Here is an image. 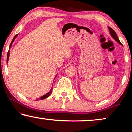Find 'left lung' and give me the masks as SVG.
Listing matches in <instances>:
<instances>
[{"instance_id": "8db88e82", "label": "left lung", "mask_w": 132, "mask_h": 132, "mask_svg": "<svg viewBox=\"0 0 132 132\" xmlns=\"http://www.w3.org/2000/svg\"><path fill=\"white\" fill-rule=\"evenodd\" d=\"M108 28H109V32H110V34H111V36L113 38H114V39L116 41L118 42V43L120 44V45H122V44H121V42H120V41H119V39H118V37H117V34H116L115 31L114 30H113L112 28H111V27H108Z\"/></svg>"}]
</instances>
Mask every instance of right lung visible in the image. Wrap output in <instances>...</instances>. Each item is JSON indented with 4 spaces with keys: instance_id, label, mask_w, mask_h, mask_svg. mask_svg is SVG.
Wrapping results in <instances>:
<instances>
[{
    "instance_id": "obj_1",
    "label": "right lung",
    "mask_w": 132,
    "mask_h": 132,
    "mask_svg": "<svg viewBox=\"0 0 132 132\" xmlns=\"http://www.w3.org/2000/svg\"><path fill=\"white\" fill-rule=\"evenodd\" d=\"M17 35L18 34H17V35H15V37H14V38L13 39V40H12V42H11V44H10V47H11V46H12V42L14 41V39L15 38H16V37L17 36ZM9 51H8V52H7V62H8V60H9ZM52 88H51V91H50V92H49L48 93H47L46 94V95H44V96H42V97H41V100H43V99H45V98H48L49 96L50 95V94H51V93H52Z\"/></svg>"
}]
</instances>
